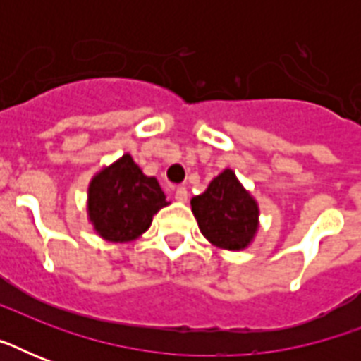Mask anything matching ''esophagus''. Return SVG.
<instances>
[{"label":"esophagus","instance_id":"1","mask_svg":"<svg viewBox=\"0 0 361 361\" xmlns=\"http://www.w3.org/2000/svg\"><path fill=\"white\" fill-rule=\"evenodd\" d=\"M187 197H189V192H187V187L180 185L176 189V200L178 202H187Z\"/></svg>","mask_w":361,"mask_h":361}]
</instances>
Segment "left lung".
Listing matches in <instances>:
<instances>
[{"label":"left lung","mask_w":361,"mask_h":361,"mask_svg":"<svg viewBox=\"0 0 361 361\" xmlns=\"http://www.w3.org/2000/svg\"><path fill=\"white\" fill-rule=\"evenodd\" d=\"M191 209L202 236L219 249L241 251L257 236L258 202L234 170L225 169L215 176L202 195L191 198Z\"/></svg>","instance_id":"8db88e82"}]
</instances>
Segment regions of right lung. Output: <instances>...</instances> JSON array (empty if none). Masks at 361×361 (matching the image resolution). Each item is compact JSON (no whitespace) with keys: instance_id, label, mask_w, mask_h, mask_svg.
Returning <instances> with one entry per match:
<instances>
[{"instance_id":"right-lung-1","label":"right lung","mask_w":361,"mask_h":361,"mask_svg":"<svg viewBox=\"0 0 361 361\" xmlns=\"http://www.w3.org/2000/svg\"><path fill=\"white\" fill-rule=\"evenodd\" d=\"M166 204L159 181L144 174L129 153L103 166L87 187V219L99 236L112 243L140 238Z\"/></svg>"}]
</instances>
